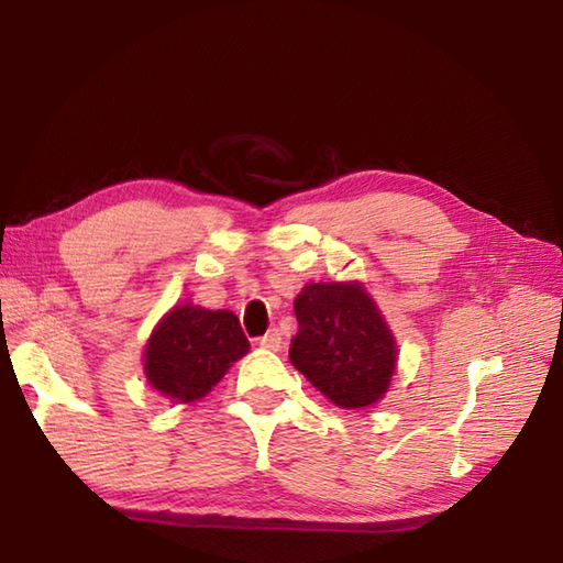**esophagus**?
<instances>
[{
    "mask_svg": "<svg viewBox=\"0 0 563 563\" xmlns=\"http://www.w3.org/2000/svg\"><path fill=\"white\" fill-rule=\"evenodd\" d=\"M258 345H261V349H268V351H280V349H283L280 331H278V329H271V331L266 333V336L258 339Z\"/></svg>",
    "mask_w": 563,
    "mask_h": 563,
    "instance_id": "obj_1",
    "label": "esophagus"
}]
</instances>
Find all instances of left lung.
I'll return each mask as SVG.
<instances>
[{
    "instance_id": "obj_1",
    "label": "left lung",
    "mask_w": 563,
    "mask_h": 563,
    "mask_svg": "<svg viewBox=\"0 0 563 563\" xmlns=\"http://www.w3.org/2000/svg\"><path fill=\"white\" fill-rule=\"evenodd\" d=\"M290 361L341 409H365L389 391L397 339L363 283H309L295 297Z\"/></svg>"
}]
</instances>
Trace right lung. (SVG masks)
I'll use <instances>...</instances> for the list:
<instances>
[{"instance_id": "right-lung-1", "label": "right lung", "mask_w": 563, "mask_h": 563, "mask_svg": "<svg viewBox=\"0 0 563 563\" xmlns=\"http://www.w3.org/2000/svg\"><path fill=\"white\" fill-rule=\"evenodd\" d=\"M249 349L230 309L184 302L174 305L152 329L142 363L154 391L176 404H190L210 394Z\"/></svg>"}]
</instances>
